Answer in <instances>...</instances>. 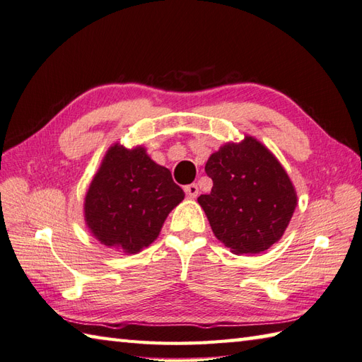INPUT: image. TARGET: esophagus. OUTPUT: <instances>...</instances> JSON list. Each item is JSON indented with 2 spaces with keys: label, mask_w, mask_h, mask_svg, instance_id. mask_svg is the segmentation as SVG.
<instances>
[{
  "label": "esophagus",
  "mask_w": 362,
  "mask_h": 362,
  "mask_svg": "<svg viewBox=\"0 0 362 362\" xmlns=\"http://www.w3.org/2000/svg\"><path fill=\"white\" fill-rule=\"evenodd\" d=\"M184 192H185V194H187V198L194 199L196 196L199 194V187H198V184H189V185H185V187H184Z\"/></svg>",
  "instance_id": "obj_1"
}]
</instances>
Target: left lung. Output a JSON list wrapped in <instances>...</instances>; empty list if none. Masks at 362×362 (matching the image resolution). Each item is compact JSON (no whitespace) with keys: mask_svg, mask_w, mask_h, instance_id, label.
<instances>
[{"mask_svg":"<svg viewBox=\"0 0 362 362\" xmlns=\"http://www.w3.org/2000/svg\"><path fill=\"white\" fill-rule=\"evenodd\" d=\"M205 172L213 189L198 202L214 235L237 255L259 254L275 245L298 205L294 185L276 157L246 136L211 154Z\"/></svg>","mask_w":362,"mask_h":362,"instance_id":"8db88e82","label":"left lung"}]
</instances>
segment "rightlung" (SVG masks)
<instances>
[{"label": "right lung", "instance_id": "add662e5", "mask_svg": "<svg viewBox=\"0 0 362 362\" xmlns=\"http://www.w3.org/2000/svg\"><path fill=\"white\" fill-rule=\"evenodd\" d=\"M182 199L170 170L152 161L144 146L115 144L86 193V225L103 245L137 254L158 237Z\"/></svg>", "mask_w": 362, "mask_h": 362}]
</instances>
